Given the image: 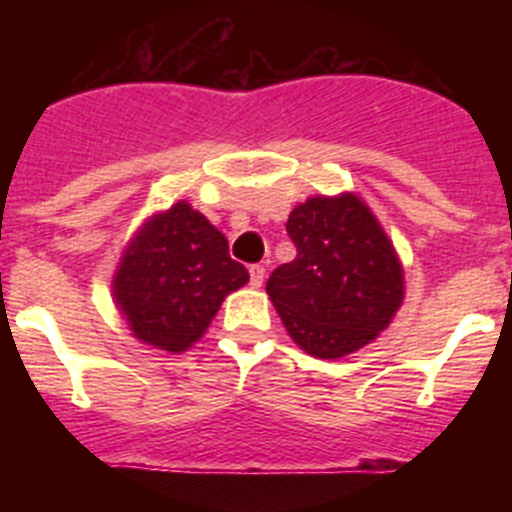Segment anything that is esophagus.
Here are the masks:
<instances>
[{
  "instance_id": "1",
  "label": "esophagus",
  "mask_w": 512,
  "mask_h": 512,
  "mask_svg": "<svg viewBox=\"0 0 512 512\" xmlns=\"http://www.w3.org/2000/svg\"><path fill=\"white\" fill-rule=\"evenodd\" d=\"M248 274H251V287H256L259 289L261 284H264V279H266V269L264 266H251V269H248Z\"/></svg>"
}]
</instances>
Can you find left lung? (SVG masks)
Here are the masks:
<instances>
[{
	"label": "left lung",
	"instance_id": "left-lung-1",
	"mask_svg": "<svg viewBox=\"0 0 512 512\" xmlns=\"http://www.w3.org/2000/svg\"><path fill=\"white\" fill-rule=\"evenodd\" d=\"M295 261L266 282L289 338L315 359H343L390 328L405 269L372 207L354 192L315 194L289 212Z\"/></svg>",
	"mask_w": 512,
	"mask_h": 512
}]
</instances>
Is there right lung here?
Returning <instances> with one entry per match:
<instances>
[{
    "label": "right lung",
    "instance_id": "1",
    "mask_svg": "<svg viewBox=\"0 0 512 512\" xmlns=\"http://www.w3.org/2000/svg\"><path fill=\"white\" fill-rule=\"evenodd\" d=\"M243 284L248 271L230 259L225 235L179 200L146 217L122 248L112 300L140 343L184 354Z\"/></svg>",
    "mask_w": 512,
    "mask_h": 512
}]
</instances>
